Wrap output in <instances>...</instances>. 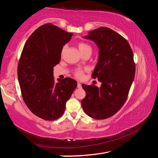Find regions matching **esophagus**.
Instances as JSON below:
<instances>
[{"mask_svg": "<svg viewBox=\"0 0 158 158\" xmlns=\"http://www.w3.org/2000/svg\"><path fill=\"white\" fill-rule=\"evenodd\" d=\"M77 87H78L79 89H80V88H81V83H79V82L77 83Z\"/></svg>", "mask_w": 158, "mask_h": 158, "instance_id": "34e87169", "label": "esophagus"}]
</instances>
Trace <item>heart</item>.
<instances>
[{
	"label": "heart",
	"instance_id": "obj_1",
	"mask_svg": "<svg viewBox=\"0 0 158 158\" xmlns=\"http://www.w3.org/2000/svg\"><path fill=\"white\" fill-rule=\"evenodd\" d=\"M77 47H78L79 52H81L82 55L84 54V53L86 52H90V53L92 52L91 46L89 45V44L85 43V42H79V43H78V44H77ZM64 51H65V48H63L62 50V54H63ZM85 70H86V69H85ZM84 70H83L81 69H77L74 71V75L79 79L82 78V77L84 76Z\"/></svg>",
	"mask_w": 158,
	"mask_h": 158
}]
</instances>
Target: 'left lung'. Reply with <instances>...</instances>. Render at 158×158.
Segmentation results:
<instances>
[{
    "label": "left lung",
    "instance_id": "1",
    "mask_svg": "<svg viewBox=\"0 0 158 158\" xmlns=\"http://www.w3.org/2000/svg\"><path fill=\"white\" fill-rule=\"evenodd\" d=\"M97 44L99 59L92 77L102 83L100 88L82 84L85 97L81 100L88 116L106 119L120 110L126 101L135 78V64L128 42L111 29L100 27L84 37Z\"/></svg>",
    "mask_w": 158,
    "mask_h": 158
}]
</instances>
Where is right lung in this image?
I'll list each match as a JSON object with an SVG mask.
<instances>
[{"instance_id": "obj_1", "label": "right lung", "mask_w": 158, "mask_h": 158, "mask_svg": "<svg viewBox=\"0 0 158 158\" xmlns=\"http://www.w3.org/2000/svg\"><path fill=\"white\" fill-rule=\"evenodd\" d=\"M73 35L52 23L40 26L26 42L19 61L23 101L32 113L46 121L62 116L77 88L74 79L66 77L55 82L53 75V68L59 63L63 47Z\"/></svg>"}]
</instances>
